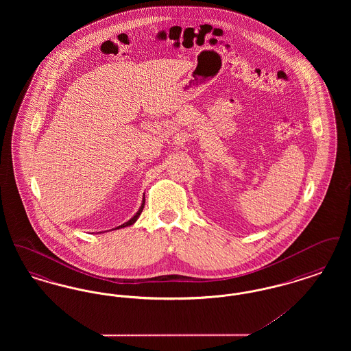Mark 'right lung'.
Masks as SVG:
<instances>
[{
	"instance_id": "add662e5",
	"label": "right lung",
	"mask_w": 351,
	"mask_h": 351,
	"mask_svg": "<svg viewBox=\"0 0 351 351\" xmlns=\"http://www.w3.org/2000/svg\"><path fill=\"white\" fill-rule=\"evenodd\" d=\"M143 208H145V195H143V200H142V204H141V206H139V209H138V212L134 215L133 217L130 218L128 222H125V223H122V225H119L117 228H114V229H112V230H117V229H122V228H126V226H132L134 225L135 222H136V219L139 218L141 216V213H142V210H143ZM108 232V230H106ZM101 233H104V232H101Z\"/></svg>"
}]
</instances>
